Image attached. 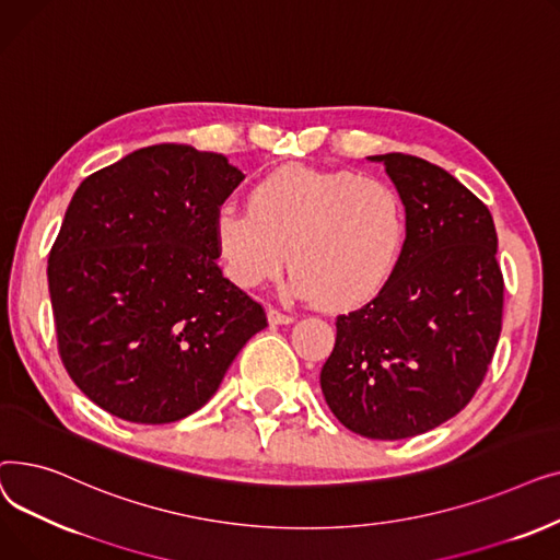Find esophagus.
Here are the masks:
<instances>
[{"instance_id": "obj_1", "label": "esophagus", "mask_w": 560, "mask_h": 560, "mask_svg": "<svg viewBox=\"0 0 560 560\" xmlns=\"http://www.w3.org/2000/svg\"><path fill=\"white\" fill-rule=\"evenodd\" d=\"M268 319H270V325H290V322H295V317H292L290 313H283L275 306L268 308Z\"/></svg>"}]
</instances>
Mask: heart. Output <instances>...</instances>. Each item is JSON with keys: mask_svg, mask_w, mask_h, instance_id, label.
I'll return each mask as SVG.
<instances>
[{"mask_svg": "<svg viewBox=\"0 0 560 560\" xmlns=\"http://www.w3.org/2000/svg\"><path fill=\"white\" fill-rule=\"evenodd\" d=\"M213 238L235 285L272 281L288 260L295 295L345 311L374 300L393 277L406 211L386 182L292 163L262 176L247 211L222 206Z\"/></svg>", "mask_w": 560, "mask_h": 560, "instance_id": "b5f03b06", "label": "heart"}]
</instances>
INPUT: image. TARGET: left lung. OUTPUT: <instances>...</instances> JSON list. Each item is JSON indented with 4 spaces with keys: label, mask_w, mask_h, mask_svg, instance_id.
Segmentation results:
<instances>
[{
    "label": "left lung",
    "mask_w": 560,
    "mask_h": 560,
    "mask_svg": "<svg viewBox=\"0 0 560 560\" xmlns=\"http://www.w3.org/2000/svg\"><path fill=\"white\" fill-rule=\"evenodd\" d=\"M370 159L404 201L406 241L378 295L336 317L319 386L349 431L401 440L454 418L483 384L502 334L504 275L475 192L418 156Z\"/></svg>",
    "instance_id": "obj_1"
}]
</instances>
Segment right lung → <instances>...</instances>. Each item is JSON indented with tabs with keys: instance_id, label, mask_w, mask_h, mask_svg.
Returning <instances> with one entry per match:
<instances>
[{
	"instance_id": "add662e5",
	"label": "right lung",
	"mask_w": 560,
	"mask_h": 560,
	"mask_svg": "<svg viewBox=\"0 0 560 560\" xmlns=\"http://www.w3.org/2000/svg\"><path fill=\"white\" fill-rule=\"evenodd\" d=\"M243 179L222 154L154 144L77 188L49 252V298L70 378L110 416L195 413L268 327L215 262L213 218Z\"/></svg>"
}]
</instances>
